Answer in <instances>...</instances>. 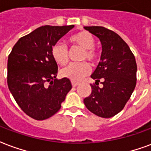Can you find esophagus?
I'll return each mask as SVG.
<instances>
[{
    "mask_svg": "<svg viewBox=\"0 0 151 151\" xmlns=\"http://www.w3.org/2000/svg\"><path fill=\"white\" fill-rule=\"evenodd\" d=\"M71 84H72V86H73V87H76V86L79 85V82H77V81H71Z\"/></svg>",
    "mask_w": 151,
    "mask_h": 151,
    "instance_id": "obj_1",
    "label": "esophagus"
}]
</instances>
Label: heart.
Returning a JSON list of instances; mask_svg holds the SVG:
<instances>
[{"instance_id": "1", "label": "heart", "mask_w": 151, "mask_h": 151, "mask_svg": "<svg viewBox=\"0 0 151 151\" xmlns=\"http://www.w3.org/2000/svg\"><path fill=\"white\" fill-rule=\"evenodd\" d=\"M71 43L77 45L83 49L81 54V60L94 63L97 58V53L94 49L95 40L89 32L83 31L73 35L69 39ZM51 55L54 60L59 65H65L68 62V50L66 46L62 42L55 43L51 48ZM90 66L86 62L79 63H70L61 70L63 78L71 81H79L89 73Z\"/></svg>"}]
</instances>
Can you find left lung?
<instances>
[{"instance_id":"left-lung-1","label":"left lung","mask_w":151,"mask_h":151,"mask_svg":"<svg viewBox=\"0 0 151 151\" xmlns=\"http://www.w3.org/2000/svg\"><path fill=\"white\" fill-rule=\"evenodd\" d=\"M84 28L101 42V62L91 78L96 82L103 80L102 88L91 85L92 93L84 99V104L96 116L110 118L123 110L135 88V58L128 45L116 32L98 26Z\"/></svg>"}]
</instances>
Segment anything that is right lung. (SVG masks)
<instances>
[{
    "label": "right lung",
    "instance_id": "right-lung-1",
    "mask_svg": "<svg viewBox=\"0 0 151 151\" xmlns=\"http://www.w3.org/2000/svg\"><path fill=\"white\" fill-rule=\"evenodd\" d=\"M74 25L36 28L19 39L8 58V86L20 109L37 120L48 119L61 109L72 88L68 78L58 80L51 48ZM50 82L47 86L46 82Z\"/></svg>",
    "mask_w": 151,
    "mask_h": 151
}]
</instances>
